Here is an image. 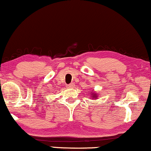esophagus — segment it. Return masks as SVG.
Listing matches in <instances>:
<instances>
[{
    "label": "esophagus",
    "mask_w": 151,
    "mask_h": 151,
    "mask_svg": "<svg viewBox=\"0 0 151 151\" xmlns=\"http://www.w3.org/2000/svg\"><path fill=\"white\" fill-rule=\"evenodd\" d=\"M67 86H68L69 88H74V83H71V84H68Z\"/></svg>",
    "instance_id": "obj_1"
}]
</instances>
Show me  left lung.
<instances>
[{
    "label": "left lung",
    "mask_w": 151,
    "mask_h": 151,
    "mask_svg": "<svg viewBox=\"0 0 151 151\" xmlns=\"http://www.w3.org/2000/svg\"><path fill=\"white\" fill-rule=\"evenodd\" d=\"M94 97H96V94H93V95L92 98H94Z\"/></svg>",
    "instance_id": "8db88e82"
}]
</instances>
